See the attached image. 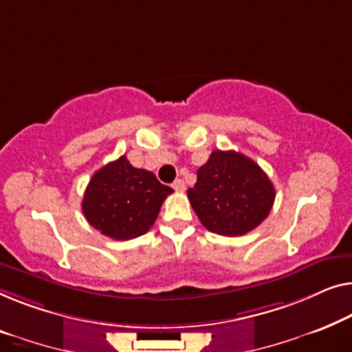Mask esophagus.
Returning a JSON list of instances; mask_svg holds the SVG:
<instances>
[{
	"label": "esophagus",
	"mask_w": 352,
	"mask_h": 352,
	"mask_svg": "<svg viewBox=\"0 0 352 352\" xmlns=\"http://www.w3.org/2000/svg\"><path fill=\"white\" fill-rule=\"evenodd\" d=\"M173 188H175V190H177V192H184V190H186L184 181H182V179H176L175 182H173Z\"/></svg>",
	"instance_id": "obj_1"
}]
</instances>
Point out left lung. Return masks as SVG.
Here are the masks:
<instances>
[{"instance_id": "obj_1", "label": "left lung", "mask_w": 352, "mask_h": 352, "mask_svg": "<svg viewBox=\"0 0 352 352\" xmlns=\"http://www.w3.org/2000/svg\"><path fill=\"white\" fill-rule=\"evenodd\" d=\"M188 201L208 230L223 236L251 232L272 211L274 187L265 171L235 151H214L197 171Z\"/></svg>"}]
</instances>
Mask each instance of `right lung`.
I'll return each mask as SVG.
<instances>
[{
  "instance_id": "1",
  "label": "right lung",
  "mask_w": 352,
  "mask_h": 352,
  "mask_svg": "<svg viewBox=\"0 0 352 352\" xmlns=\"http://www.w3.org/2000/svg\"><path fill=\"white\" fill-rule=\"evenodd\" d=\"M170 193L173 188L160 184L154 173L135 168L122 155L91 176L82 212L103 235L126 241L144 235L154 226Z\"/></svg>"
}]
</instances>
